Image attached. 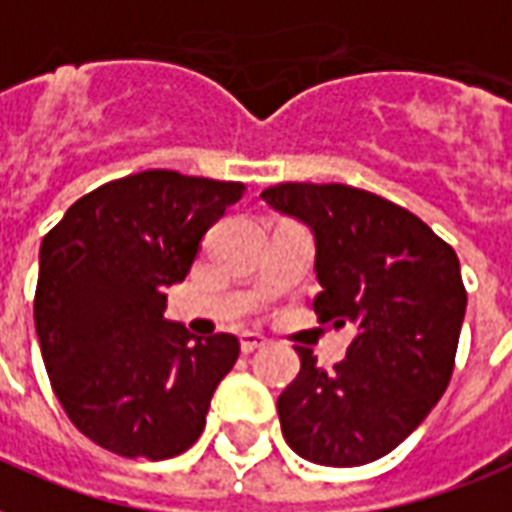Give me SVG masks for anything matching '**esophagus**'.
<instances>
[{"label": "esophagus", "mask_w": 512, "mask_h": 512, "mask_svg": "<svg viewBox=\"0 0 512 512\" xmlns=\"http://www.w3.org/2000/svg\"><path fill=\"white\" fill-rule=\"evenodd\" d=\"M265 343H268V338H265V335H260V333H244V335H241V351H244V354H252V351H257L260 346H265Z\"/></svg>", "instance_id": "obj_1"}]
</instances>
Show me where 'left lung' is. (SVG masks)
<instances>
[{
    "label": "left lung",
    "mask_w": 512,
    "mask_h": 512,
    "mask_svg": "<svg viewBox=\"0 0 512 512\" xmlns=\"http://www.w3.org/2000/svg\"><path fill=\"white\" fill-rule=\"evenodd\" d=\"M317 236L319 322L354 325L333 370L300 351L276 408L295 454L360 467L395 451L446 392L467 290L454 247L403 206L351 185L282 182L260 193Z\"/></svg>",
    "instance_id": "1"
}]
</instances>
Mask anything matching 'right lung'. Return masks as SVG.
<instances>
[{
    "instance_id": "add662e5",
    "label": "right lung",
    "mask_w": 512,
    "mask_h": 512,
    "mask_svg": "<svg viewBox=\"0 0 512 512\" xmlns=\"http://www.w3.org/2000/svg\"><path fill=\"white\" fill-rule=\"evenodd\" d=\"M244 182L150 169L74 201L39 249L34 325L69 421L126 459H171L201 438L239 338L163 317L204 233Z\"/></svg>"
}]
</instances>
